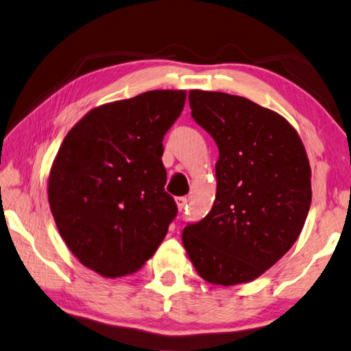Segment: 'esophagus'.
Instances as JSON below:
<instances>
[{"label":"esophagus","mask_w":351,"mask_h":351,"mask_svg":"<svg viewBox=\"0 0 351 351\" xmlns=\"http://www.w3.org/2000/svg\"><path fill=\"white\" fill-rule=\"evenodd\" d=\"M186 197H177L176 199V204H177V208H179V211H183L185 210V206H186Z\"/></svg>","instance_id":"34e87169"}]
</instances>
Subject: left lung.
<instances>
[{
    "mask_svg": "<svg viewBox=\"0 0 351 351\" xmlns=\"http://www.w3.org/2000/svg\"><path fill=\"white\" fill-rule=\"evenodd\" d=\"M193 119L219 147L217 194L182 241L210 284L237 285L271 268L296 242L311 205V169L284 117L248 98L191 90Z\"/></svg>",
    "mask_w": 351,
    "mask_h": 351,
    "instance_id": "8db88e82",
    "label": "left lung"
}]
</instances>
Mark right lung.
Instances as JSON below:
<instances>
[{"label": "right lung", "instance_id": "add662e5", "mask_svg": "<svg viewBox=\"0 0 351 351\" xmlns=\"http://www.w3.org/2000/svg\"><path fill=\"white\" fill-rule=\"evenodd\" d=\"M185 100V90H149L103 104L60 146L49 176L52 216L72 254L104 278L143 267L177 216L162 156Z\"/></svg>", "mask_w": 351, "mask_h": 351}]
</instances>
